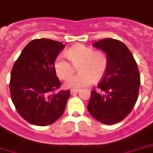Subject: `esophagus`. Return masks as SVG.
<instances>
[{"instance_id":"1","label":"esophagus","mask_w":153,"mask_h":153,"mask_svg":"<svg viewBox=\"0 0 153 153\" xmlns=\"http://www.w3.org/2000/svg\"><path fill=\"white\" fill-rule=\"evenodd\" d=\"M80 90L79 89H72L71 91V94H75V93H79Z\"/></svg>"}]
</instances>
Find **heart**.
<instances>
[{
    "label": "heart",
    "mask_w": 153,
    "mask_h": 153,
    "mask_svg": "<svg viewBox=\"0 0 153 153\" xmlns=\"http://www.w3.org/2000/svg\"><path fill=\"white\" fill-rule=\"evenodd\" d=\"M65 55H59L54 63L55 73L60 79H69L79 67V75L67 80L65 86L69 88H79L89 86L93 81H98L106 72L109 59L106 53L102 50L94 51L91 47L77 44L67 51ZM71 61L72 62H69Z\"/></svg>",
    "instance_id": "1"
}]
</instances>
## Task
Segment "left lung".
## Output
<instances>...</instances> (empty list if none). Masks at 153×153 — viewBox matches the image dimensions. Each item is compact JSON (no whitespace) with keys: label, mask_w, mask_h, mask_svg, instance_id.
Segmentation results:
<instances>
[{"label":"left lung","mask_w":153,"mask_h":153,"mask_svg":"<svg viewBox=\"0 0 153 153\" xmlns=\"http://www.w3.org/2000/svg\"><path fill=\"white\" fill-rule=\"evenodd\" d=\"M93 45L106 53V72L94 89L87 109L92 116L105 125L120 122L130 114L138 98L140 77L137 64L129 49L117 39H104Z\"/></svg>","instance_id":"left-lung-1"}]
</instances>
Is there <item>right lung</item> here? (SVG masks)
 <instances>
[{"label": "right lung", "mask_w": 153, "mask_h": 153, "mask_svg": "<svg viewBox=\"0 0 153 153\" xmlns=\"http://www.w3.org/2000/svg\"><path fill=\"white\" fill-rule=\"evenodd\" d=\"M64 44L52 39H33L16 60L11 72V98L18 114L27 122L49 126L62 116L71 94L59 91L54 63Z\"/></svg>", "instance_id": "obj_1"}]
</instances>
